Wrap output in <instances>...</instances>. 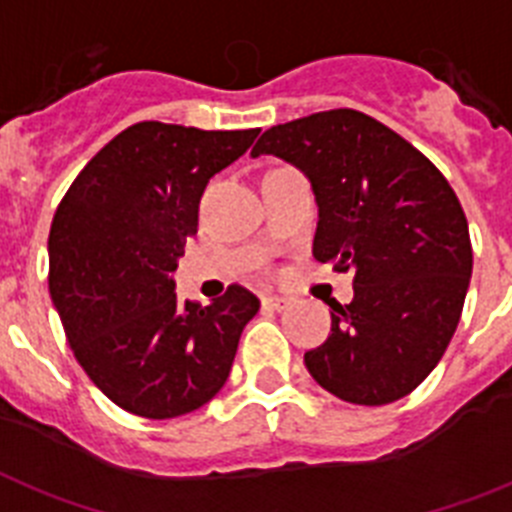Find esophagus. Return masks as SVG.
<instances>
[{"label":"esophagus","instance_id":"1","mask_svg":"<svg viewBox=\"0 0 512 512\" xmlns=\"http://www.w3.org/2000/svg\"><path fill=\"white\" fill-rule=\"evenodd\" d=\"M263 307L265 309H283V307H289V299H283V296H263Z\"/></svg>","mask_w":512,"mask_h":512}]
</instances>
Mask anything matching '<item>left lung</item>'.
Wrapping results in <instances>:
<instances>
[{"label": "left lung", "mask_w": 512, "mask_h": 512, "mask_svg": "<svg viewBox=\"0 0 512 512\" xmlns=\"http://www.w3.org/2000/svg\"><path fill=\"white\" fill-rule=\"evenodd\" d=\"M252 156L302 169L315 192L312 255L354 273V302H333L328 341L304 354L309 375L341 401L385 406L437 367L463 312L471 239L435 163L354 109L276 124Z\"/></svg>", "instance_id": "8db88e82"}]
</instances>
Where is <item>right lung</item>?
Here are the masks:
<instances>
[{
	"mask_svg": "<svg viewBox=\"0 0 512 512\" xmlns=\"http://www.w3.org/2000/svg\"><path fill=\"white\" fill-rule=\"evenodd\" d=\"M257 135L137 122L62 197L49 234L51 302L85 375L119 409L174 419L229 380L260 299L234 283L208 307L179 302L171 273L197 234L210 176Z\"/></svg>",
	"mask_w": 512,
	"mask_h": 512,
	"instance_id": "add662e5",
	"label": "right lung"
}]
</instances>
